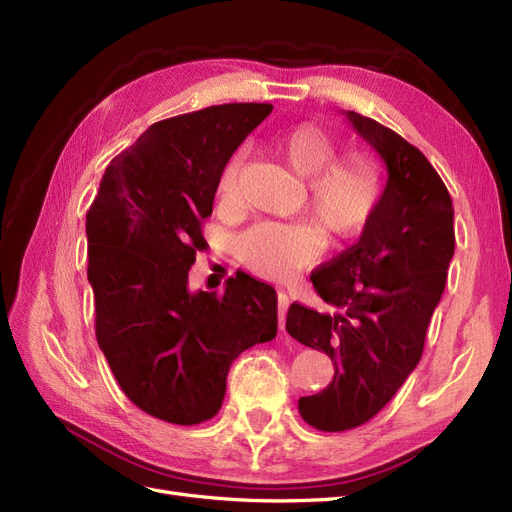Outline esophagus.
<instances>
[{"instance_id":"esophagus-1","label":"esophagus","mask_w":512,"mask_h":512,"mask_svg":"<svg viewBox=\"0 0 512 512\" xmlns=\"http://www.w3.org/2000/svg\"><path fill=\"white\" fill-rule=\"evenodd\" d=\"M288 305L290 299L286 292H277V316H280V329H284V322H286V312H288Z\"/></svg>"}]
</instances>
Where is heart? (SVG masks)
Masks as SVG:
<instances>
[{
  "label": "heart",
  "instance_id": "b5f03b06",
  "mask_svg": "<svg viewBox=\"0 0 512 512\" xmlns=\"http://www.w3.org/2000/svg\"><path fill=\"white\" fill-rule=\"evenodd\" d=\"M271 147L294 173L307 179V209L329 235H350L374 213L380 198V177L369 158L361 153L335 158L333 138L309 123L277 132ZM241 162L243 153L235 151L220 168L215 190L222 207L237 203ZM322 250V230L312 222H258L239 239L241 260L269 280H288L312 265Z\"/></svg>",
  "mask_w": 512,
  "mask_h": 512
}]
</instances>
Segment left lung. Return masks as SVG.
<instances>
[{
  "label": "left lung",
  "mask_w": 512,
  "mask_h": 512,
  "mask_svg": "<svg viewBox=\"0 0 512 512\" xmlns=\"http://www.w3.org/2000/svg\"><path fill=\"white\" fill-rule=\"evenodd\" d=\"M386 164V185L361 239L312 273L320 314L292 303L286 331L335 365L327 389L301 397L299 412L320 431L367 423L421 361L433 309L455 254L453 200L421 151L382 123L344 113Z\"/></svg>",
  "instance_id": "8db88e82"
}]
</instances>
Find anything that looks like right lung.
Wrapping results in <instances>:
<instances>
[{"instance_id": "obj_1", "label": "right lung", "mask_w": 512, "mask_h": 512, "mask_svg": "<svg viewBox=\"0 0 512 512\" xmlns=\"http://www.w3.org/2000/svg\"><path fill=\"white\" fill-rule=\"evenodd\" d=\"M271 111L237 102L153 123L111 160L87 211L98 346L160 421L213 418L232 361L277 333V294L252 275L237 271L224 294L188 288L220 168Z\"/></svg>"}]
</instances>
